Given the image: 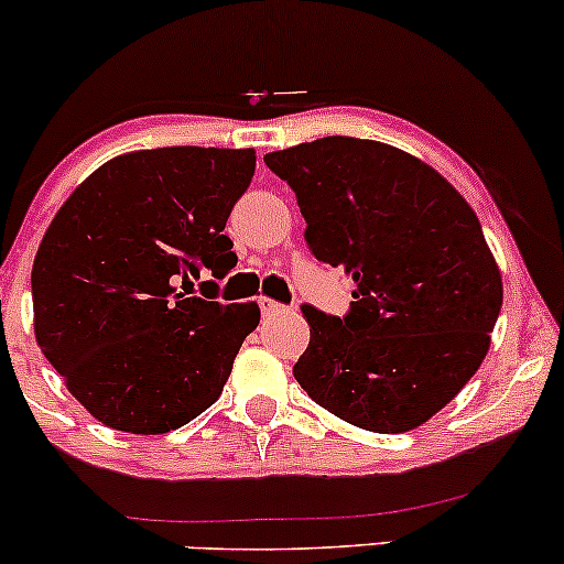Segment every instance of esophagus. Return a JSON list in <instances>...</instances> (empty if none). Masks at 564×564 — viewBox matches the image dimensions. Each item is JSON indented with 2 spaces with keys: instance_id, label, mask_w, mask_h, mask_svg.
<instances>
[{
  "instance_id": "obj_1",
  "label": "esophagus",
  "mask_w": 564,
  "mask_h": 564,
  "mask_svg": "<svg viewBox=\"0 0 564 564\" xmlns=\"http://www.w3.org/2000/svg\"><path fill=\"white\" fill-rule=\"evenodd\" d=\"M260 310H262V315L264 318H270V315H278V313H283V304L281 302H275V300H270V296H260Z\"/></svg>"
}]
</instances>
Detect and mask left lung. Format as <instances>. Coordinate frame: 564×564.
I'll use <instances>...</instances> for the list:
<instances>
[{"label": "left lung", "instance_id": "8db88e82", "mask_svg": "<svg viewBox=\"0 0 564 564\" xmlns=\"http://www.w3.org/2000/svg\"><path fill=\"white\" fill-rule=\"evenodd\" d=\"M264 164L296 193L315 260L355 281L345 318L302 304L294 379L360 430L430 422L475 377L501 310L480 219L443 174L377 140L334 134Z\"/></svg>", "mask_w": 564, "mask_h": 564}]
</instances>
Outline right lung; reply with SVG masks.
Wrapping results in <instances>:
<instances>
[{"mask_svg": "<svg viewBox=\"0 0 564 564\" xmlns=\"http://www.w3.org/2000/svg\"><path fill=\"white\" fill-rule=\"evenodd\" d=\"M251 148H153L116 156L57 209L39 243L31 294L44 358L111 430L164 435L223 394L257 302L187 296L193 278L236 268L223 236L254 177Z\"/></svg>", "mask_w": 564, "mask_h": 564, "instance_id": "obj_1", "label": "right lung"}]
</instances>
